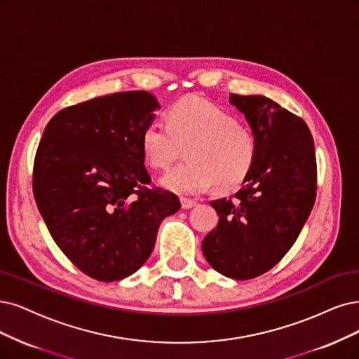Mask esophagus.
I'll return each mask as SVG.
<instances>
[{
  "mask_svg": "<svg viewBox=\"0 0 359 359\" xmlns=\"http://www.w3.org/2000/svg\"><path fill=\"white\" fill-rule=\"evenodd\" d=\"M180 204H182L183 210H189L196 205V203L194 200H191V198H180Z\"/></svg>",
  "mask_w": 359,
  "mask_h": 359,
  "instance_id": "obj_1",
  "label": "esophagus"
}]
</instances>
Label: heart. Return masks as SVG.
Listing matches in <instances>:
<instances>
[{
  "instance_id": "1",
  "label": "heart",
  "mask_w": 359,
  "mask_h": 359,
  "mask_svg": "<svg viewBox=\"0 0 359 359\" xmlns=\"http://www.w3.org/2000/svg\"><path fill=\"white\" fill-rule=\"evenodd\" d=\"M165 123L142 131V154L152 168H167L187 149L188 161L159 179L171 192L196 195L211 187L229 191L244 182L257 156V140L229 112L200 97H187L165 114Z\"/></svg>"
}]
</instances>
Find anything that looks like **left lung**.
I'll return each mask as SVG.
<instances>
[{
    "label": "left lung",
    "mask_w": 359,
    "mask_h": 359,
    "mask_svg": "<svg viewBox=\"0 0 359 359\" xmlns=\"http://www.w3.org/2000/svg\"><path fill=\"white\" fill-rule=\"evenodd\" d=\"M257 140V156L232 200L211 201L219 223L203 240L211 268L232 280L256 278L293 247L316 196L311 131L264 96L231 95Z\"/></svg>",
    "instance_id": "1"
}]
</instances>
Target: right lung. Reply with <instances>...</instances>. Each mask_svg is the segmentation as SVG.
<instances>
[{
  "mask_svg": "<svg viewBox=\"0 0 359 359\" xmlns=\"http://www.w3.org/2000/svg\"><path fill=\"white\" fill-rule=\"evenodd\" d=\"M158 100L114 93L50 119L34 164V195L53 240L97 281H119L149 259L161 222L179 198L151 189L140 148Z\"/></svg>",
  "mask_w": 359,
  "mask_h": 359,
  "instance_id": "obj_1",
  "label": "right lung"
}]
</instances>
